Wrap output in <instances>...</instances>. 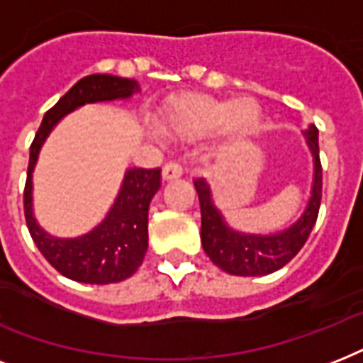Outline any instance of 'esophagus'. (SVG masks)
I'll use <instances>...</instances> for the list:
<instances>
[{
  "mask_svg": "<svg viewBox=\"0 0 363 363\" xmlns=\"http://www.w3.org/2000/svg\"><path fill=\"white\" fill-rule=\"evenodd\" d=\"M182 165L179 162H167L162 169V177L165 181H173V179H179L182 175Z\"/></svg>",
  "mask_w": 363,
  "mask_h": 363,
  "instance_id": "1",
  "label": "esophagus"
}]
</instances>
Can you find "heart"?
I'll use <instances>...</instances> for the list:
<instances>
[{"label":"heart","instance_id":"heart-1","mask_svg":"<svg viewBox=\"0 0 363 363\" xmlns=\"http://www.w3.org/2000/svg\"><path fill=\"white\" fill-rule=\"evenodd\" d=\"M262 111L252 99H218L188 94L162 116V128L182 139H198L220 130L228 141L241 143L259 128Z\"/></svg>","mask_w":363,"mask_h":363}]
</instances>
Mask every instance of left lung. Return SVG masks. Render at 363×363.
Wrapping results in <instances>:
<instances>
[{
    "label": "left lung",
    "mask_w": 363,
    "mask_h": 363,
    "mask_svg": "<svg viewBox=\"0 0 363 363\" xmlns=\"http://www.w3.org/2000/svg\"><path fill=\"white\" fill-rule=\"evenodd\" d=\"M313 156H315V181L307 209L294 226L275 235H248L233 232L222 220L211 199V192L203 179L194 181L201 207V245L211 262L238 277L269 275L273 271L286 265L301 250L309 239L313 226L318 218L322 199V165L318 156V130L311 125L305 131Z\"/></svg>",
    "instance_id": "1"
}]
</instances>
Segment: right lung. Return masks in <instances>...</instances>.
Returning a JSON list of instances; mask_svg holds the SVG:
<instances>
[{
    "label": "right lung",
    "instance_id": "1",
    "mask_svg": "<svg viewBox=\"0 0 363 363\" xmlns=\"http://www.w3.org/2000/svg\"><path fill=\"white\" fill-rule=\"evenodd\" d=\"M137 82L115 75H88L47 111L30 147V164L24 186V216L31 239L54 269L71 281L111 284L131 277L143 264L148 247V205L160 188V169L133 167L125 173L121 192L109 215L92 232L77 239L50 238L37 226L31 213V171L39 148L54 125L84 104L125 99Z\"/></svg>",
    "mask_w": 363,
    "mask_h": 363
}]
</instances>
